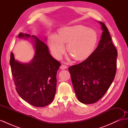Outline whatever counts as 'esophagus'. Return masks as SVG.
Listing matches in <instances>:
<instances>
[{
    "label": "esophagus",
    "instance_id": "1",
    "mask_svg": "<svg viewBox=\"0 0 128 128\" xmlns=\"http://www.w3.org/2000/svg\"><path fill=\"white\" fill-rule=\"evenodd\" d=\"M67 68V66L66 65H64V64H62L61 66H60V69H62V70H64V69H66Z\"/></svg>",
    "mask_w": 128,
    "mask_h": 128
}]
</instances>
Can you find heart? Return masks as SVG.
I'll return each mask as SVG.
<instances>
[{"instance_id": "b5f03b06", "label": "heart", "mask_w": 128, "mask_h": 128, "mask_svg": "<svg viewBox=\"0 0 128 128\" xmlns=\"http://www.w3.org/2000/svg\"><path fill=\"white\" fill-rule=\"evenodd\" d=\"M97 42V35L94 30L82 26H64L59 34H50L48 43L50 50L55 58L59 59L66 50H68L76 60H83L94 51Z\"/></svg>"}]
</instances>
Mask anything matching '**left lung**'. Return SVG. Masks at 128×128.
<instances>
[{
  "label": "left lung",
  "mask_w": 128,
  "mask_h": 128,
  "mask_svg": "<svg viewBox=\"0 0 128 128\" xmlns=\"http://www.w3.org/2000/svg\"><path fill=\"white\" fill-rule=\"evenodd\" d=\"M102 33L97 48L87 59L68 68L79 101L91 104L101 99L110 88L116 72L117 50L103 22Z\"/></svg>",
  "instance_id": "left-lung-1"
}]
</instances>
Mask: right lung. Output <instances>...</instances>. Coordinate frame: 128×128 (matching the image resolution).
<instances>
[{"instance_id":"right-lung-1","label":"right lung","mask_w":128,"mask_h":128,"mask_svg":"<svg viewBox=\"0 0 128 128\" xmlns=\"http://www.w3.org/2000/svg\"><path fill=\"white\" fill-rule=\"evenodd\" d=\"M20 38H32L35 53L32 61L22 64L15 60L12 52L10 65L16 90L31 105L42 107L53 100L56 88V74L60 63L50 54L45 42L29 34H19Z\"/></svg>"}]
</instances>
